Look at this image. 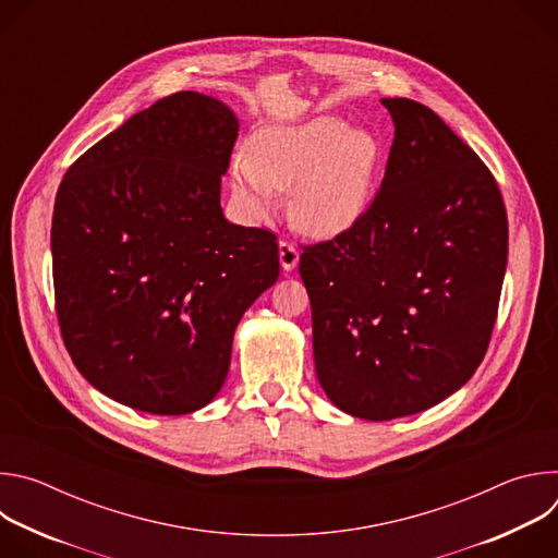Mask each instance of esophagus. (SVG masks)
Masks as SVG:
<instances>
[{"mask_svg": "<svg viewBox=\"0 0 558 558\" xmlns=\"http://www.w3.org/2000/svg\"><path fill=\"white\" fill-rule=\"evenodd\" d=\"M278 256H280V265L284 271H293L298 260H300V252L293 243H287V241H280L278 243Z\"/></svg>", "mask_w": 558, "mask_h": 558, "instance_id": "1", "label": "esophagus"}]
</instances>
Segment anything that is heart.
<instances>
[{
  "mask_svg": "<svg viewBox=\"0 0 558 558\" xmlns=\"http://www.w3.org/2000/svg\"><path fill=\"white\" fill-rule=\"evenodd\" d=\"M384 147L368 130H351L336 114L304 123H267L233 156L229 183L256 220L276 211V190L290 192L295 229L313 238H336L371 209Z\"/></svg>",
  "mask_w": 558,
  "mask_h": 558,
  "instance_id": "1",
  "label": "heart"
}]
</instances>
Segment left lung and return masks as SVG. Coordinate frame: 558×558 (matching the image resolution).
I'll return each instance as SVG.
<instances>
[{"instance_id":"8db88e82","label":"left lung","mask_w":558,"mask_h":558,"mask_svg":"<svg viewBox=\"0 0 558 558\" xmlns=\"http://www.w3.org/2000/svg\"><path fill=\"white\" fill-rule=\"evenodd\" d=\"M395 125L366 216L304 247L317 381L344 413H422L482 364L508 265L495 177L430 108L381 99Z\"/></svg>"}]
</instances>
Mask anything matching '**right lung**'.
Returning a JSON list of instances; mask_svg holds the SVG:
<instances>
[{"label":"right lung","instance_id":"add662e5","mask_svg":"<svg viewBox=\"0 0 558 558\" xmlns=\"http://www.w3.org/2000/svg\"><path fill=\"white\" fill-rule=\"evenodd\" d=\"M235 136L222 101L177 93L95 143L59 185L50 247L63 344L99 392L134 411L207 407L243 313L278 280L276 235L220 207Z\"/></svg>","mask_w":558,"mask_h":558}]
</instances>
